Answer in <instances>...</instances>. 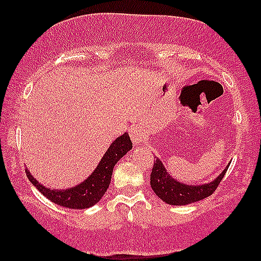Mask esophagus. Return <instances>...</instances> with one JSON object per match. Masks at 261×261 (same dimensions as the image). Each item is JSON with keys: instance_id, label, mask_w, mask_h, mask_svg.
Here are the masks:
<instances>
[{"instance_id": "esophagus-1", "label": "esophagus", "mask_w": 261, "mask_h": 261, "mask_svg": "<svg viewBox=\"0 0 261 261\" xmlns=\"http://www.w3.org/2000/svg\"><path fill=\"white\" fill-rule=\"evenodd\" d=\"M129 135L132 141H133L135 145H138L141 141V132L139 129L138 126H132L129 128Z\"/></svg>"}]
</instances>
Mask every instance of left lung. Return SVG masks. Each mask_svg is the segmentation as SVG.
<instances>
[{"instance_id":"1","label":"left lung","mask_w":261,"mask_h":261,"mask_svg":"<svg viewBox=\"0 0 261 261\" xmlns=\"http://www.w3.org/2000/svg\"><path fill=\"white\" fill-rule=\"evenodd\" d=\"M229 167L213 182L202 186H187L176 181L165 170L164 165L158 160L154 161L151 172V187L158 198L169 205H188L202 200L215 193L221 184Z\"/></svg>"}]
</instances>
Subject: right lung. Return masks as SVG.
<instances>
[{
  "mask_svg": "<svg viewBox=\"0 0 261 261\" xmlns=\"http://www.w3.org/2000/svg\"><path fill=\"white\" fill-rule=\"evenodd\" d=\"M130 148L132 141L129 135L124 133L121 137H118L108 148L107 153L101 158L100 163L98 164L92 175L83 184L74 188L66 189V191H54V189L51 191L50 188H45L44 186L38 184L36 178H33V176L30 174L29 170H26V175L29 180L32 182V185L36 186V188L50 201L67 208H87L100 200L110 185L115 164Z\"/></svg>",
  "mask_w": 261,
  "mask_h": 261,
  "instance_id": "obj_1",
  "label": "right lung"
}]
</instances>
